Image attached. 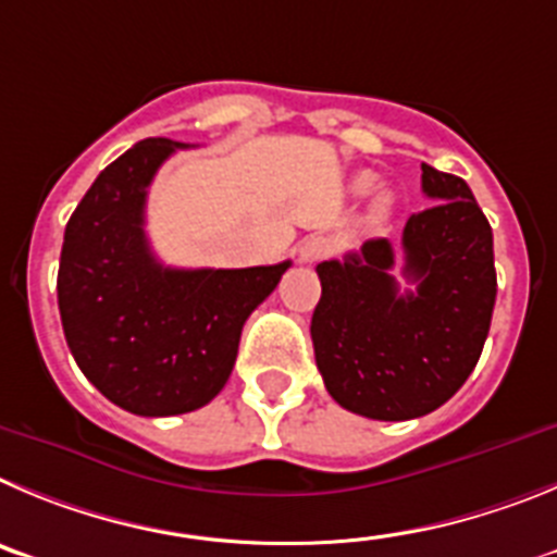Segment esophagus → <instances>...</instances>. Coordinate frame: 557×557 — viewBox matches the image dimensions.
Here are the masks:
<instances>
[{"label":"esophagus","mask_w":557,"mask_h":557,"mask_svg":"<svg viewBox=\"0 0 557 557\" xmlns=\"http://www.w3.org/2000/svg\"><path fill=\"white\" fill-rule=\"evenodd\" d=\"M330 252H333V244H330V238H324V235H310V238H305V242L299 244V260H302V263H319V260L327 258Z\"/></svg>","instance_id":"obj_1"}]
</instances>
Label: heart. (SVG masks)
<instances>
[{"label":"heart","mask_w":557,"mask_h":557,"mask_svg":"<svg viewBox=\"0 0 557 557\" xmlns=\"http://www.w3.org/2000/svg\"><path fill=\"white\" fill-rule=\"evenodd\" d=\"M374 183H377V177H374L372 172H360L358 177L352 180V191L355 194L372 191ZM391 208H394V194L380 191L377 197H374V202H372V219H374V222H383V219H388Z\"/></svg>","instance_id":"b5f03b06"}]
</instances>
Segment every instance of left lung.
<instances>
[{"label":"left lung","mask_w":557,"mask_h":557,"mask_svg":"<svg viewBox=\"0 0 557 557\" xmlns=\"http://www.w3.org/2000/svg\"><path fill=\"white\" fill-rule=\"evenodd\" d=\"M422 191L435 205L403 230L413 290L391 274L388 238L315 267V366L341 408L380 422L416 419L453 397L478 366L497 299L494 235L472 188L422 163Z\"/></svg>","instance_id":"8db88e82"}]
</instances>
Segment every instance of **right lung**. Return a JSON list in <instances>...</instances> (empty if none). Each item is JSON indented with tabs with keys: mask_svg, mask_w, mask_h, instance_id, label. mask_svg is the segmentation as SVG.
<instances>
[{
	"mask_svg": "<svg viewBox=\"0 0 557 557\" xmlns=\"http://www.w3.org/2000/svg\"><path fill=\"white\" fill-rule=\"evenodd\" d=\"M185 144L147 138L94 180L72 213L58 308L83 374L135 416L197 410L227 383L244 322L290 260L252 269H172L144 230L154 172Z\"/></svg>",
	"mask_w": 557,
	"mask_h": 557,
	"instance_id": "obj_1",
	"label": "right lung"
}]
</instances>
